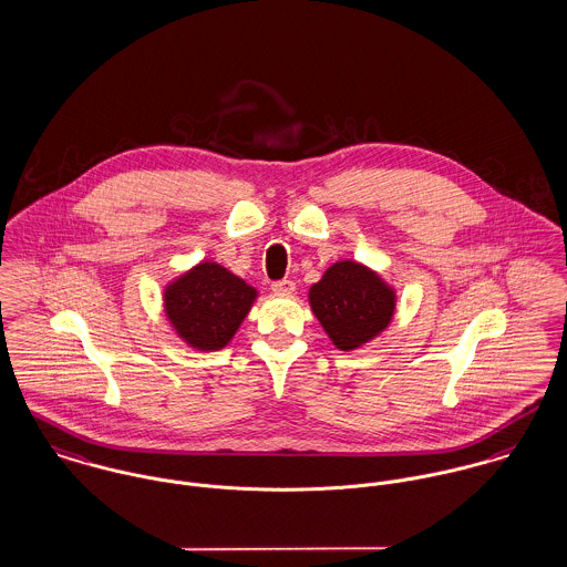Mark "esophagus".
I'll list each match as a JSON object with an SVG mask.
<instances>
[{"mask_svg": "<svg viewBox=\"0 0 567 567\" xmlns=\"http://www.w3.org/2000/svg\"><path fill=\"white\" fill-rule=\"evenodd\" d=\"M271 291L274 293H278V296H291L293 291H296V282L293 280H278V282H274L271 285Z\"/></svg>", "mask_w": 567, "mask_h": 567, "instance_id": "obj_1", "label": "esophagus"}]
</instances>
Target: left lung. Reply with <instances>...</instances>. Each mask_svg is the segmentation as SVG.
Listing matches in <instances>:
<instances>
[{"instance_id":"obj_1","label":"left lung","mask_w":567,"mask_h":567,"mask_svg":"<svg viewBox=\"0 0 567 567\" xmlns=\"http://www.w3.org/2000/svg\"><path fill=\"white\" fill-rule=\"evenodd\" d=\"M308 305L330 341L341 351L362 348L392 321L396 293L371 267L332 262L308 291Z\"/></svg>"}]
</instances>
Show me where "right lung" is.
<instances>
[{
    "label": "right lung",
    "mask_w": 567,
    "mask_h": 567,
    "mask_svg": "<svg viewBox=\"0 0 567 567\" xmlns=\"http://www.w3.org/2000/svg\"><path fill=\"white\" fill-rule=\"evenodd\" d=\"M259 291L219 262L203 261L164 289V312L189 348L218 351L230 343Z\"/></svg>",
    "instance_id": "right-lung-1"
}]
</instances>
